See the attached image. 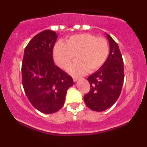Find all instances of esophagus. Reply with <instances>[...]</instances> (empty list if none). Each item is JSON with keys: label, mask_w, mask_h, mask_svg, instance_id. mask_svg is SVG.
Segmentation results:
<instances>
[{"label": "esophagus", "mask_w": 147, "mask_h": 147, "mask_svg": "<svg viewBox=\"0 0 147 147\" xmlns=\"http://www.w3.org/2000/svg\"><path fill=\"white\" fill-rule=\"evenodd\" d=\"M79 79V77H73V81H74V82H77V81Z\"/></svg>", "instance_id": "34e87169"}]
</instances>
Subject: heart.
Here are the masks:
<instances>
[{
    "label": "heart",
    "instance_id": "b5f03b06",
    "mask_svg": "<svg viewBox=\"0 0 147 147\" xmlns=\"http://www.w3.org/2000/svg\"><path fill=\"white\" fill-rule=\"evenodd\" d=\"M110 48L104 37H97L90 34H82L70 36L65 43L59 42L54 48L55 62L60 68H68L75 59L69 72L80 75L86 72H93L105 63L109 57Z\"/></svg>",
    "mask_w": 147,
    "mask_h": 147
}]
</instances>
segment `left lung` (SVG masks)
<instances>
[{"label":"left lung","mask_w":147,"mask_h":147,"mask_svg":"<svg viewBox=\"0 0 147 147\" xmlns=\"http://www.w3.org/2000/svg\"><path fill=\"white\" fill-rule=\"evenodd\" d=\"M110 52L105 63L87 78L90 89L84 95L86 104L95 111H105L115 103L120 95L124 79V62L118 45L107 35Z\"/></svg>","instance_id":"left-lung-1"}]
</instances>
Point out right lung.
<instances>
[{"instance_id":"1","label":"right lung","mask_w":147,"mask_h":147,"mask_svg":"<svg viewBox=\"0 0 147 147\" xmlns=\"http://www.w3.org/2000/svg\"><path fill=\"white\" fill-rule=\"evenodd\" d=\"M56 32L44 30L25 47L22 62V84L28 99L35 109L50 114L63 106L72 77L54 63L52 52Z\"/></svg>"}]
</instances>
